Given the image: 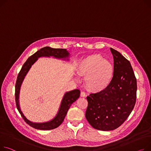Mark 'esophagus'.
I'll return each instance as SVG.
<instances>
[{
  "label": "esophagus",
  "instance_id": "34e87169",
  "mask_svg": "<svg viewBox=\"0 0 151 151\" xmlns=\"http://www.w3.org/2000/svg\"><path fill=\"white\" fill-rule=\"evenodd\" d=\"M86 96V93L84 92H81V96H82V97H85Z\"/></svg>",
  "mask_w": 151,
  "mask_h": 151
}]
</instances>
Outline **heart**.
<instances>
[{
	"mask_svg": "<svg viewBox=\"0 0 151 151\" xmlns=\"http://www.w3.org/2000/svg\"><path fill=\"white\" fill-rule=\"evenodd\" d=\"M78 72L86 75L85 84L88 89L93 92H100L111 83L114 68L110 61L99 54L87 56L80 62Z\"/></svg>",
	"mask_w": 151,
	"mask_h": 151,
	"instance_id": "b5f03b06",
	"label": "heart"
}]
</instances>
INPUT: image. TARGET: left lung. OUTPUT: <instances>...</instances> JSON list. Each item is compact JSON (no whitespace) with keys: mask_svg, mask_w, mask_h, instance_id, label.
Wrapping results in <instances>:
<instances>
[{"mask_svg":"<svg viewBox=\"0 0 151 151\" xmlns=\"http://www.w3.org/2000/svg\"><path fill=\"white\" fill-rule=\"evenodd\" d=\"M114 56V74L110 84L104 90L87 97L86 118L93 128L109 131L121 126L135 106L137 79L130 62L110 48Z\"/></svg>","mask_w":151,"mask_h":151,"instance_id":"obj_1","label":"left lung"}]
</instances>
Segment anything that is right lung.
I'll return each instance as SVG.
<instances>
[{
    "label": "right lung",
    "mask_w": 151,
    "mask_h": 151,
    "mask_svg": "<svg viewBox=\"0 0 151 151\" xmlns=\"http://www.w3.org/2000/svg\"><path fill=\"white\" fill-rule=\"evenodd\" d=\"M50 56H53L55 58L63 59L64 60H68V58L70 56V53L66 49L64 48H53L49 47H45L41 48L33 55L29 56L26 62L24 64L21 71L19 72L17 75L15 86V99L18 111L21 115L24 121L28 125L35 129L39 130H51L55 129L61 125L64 121L70 106L76 101V99L79 97L80 95V91L79 89H75L70 92H66L63 96L58 114L52 120H50V122L45 123H33L29 121L24 116L21 111V108H20L19 101V92L21 84L29 68H31L32 65L34 64L39 58Z\"/></svg>",
    "instance_id": "add662e5"
}]
</instances>
